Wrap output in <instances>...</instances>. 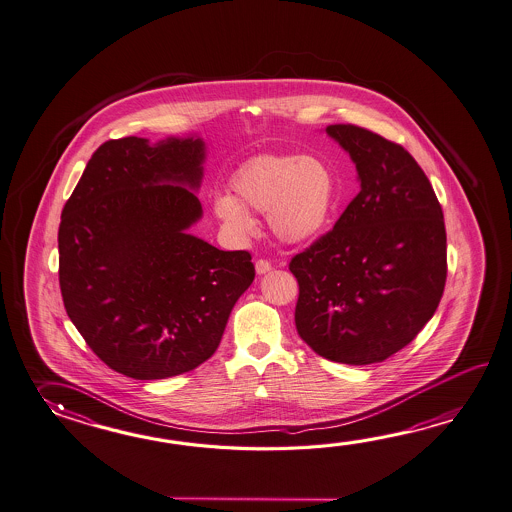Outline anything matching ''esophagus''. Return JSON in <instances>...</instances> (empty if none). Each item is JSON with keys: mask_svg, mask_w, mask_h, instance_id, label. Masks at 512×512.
<instances>
[{"mask_svg": "<svg viewBox=\"0 0 512 512\" xmlns=\"http://www.w3.org/2000/svg\"><path fill=\"white\" fill-rule=\"evenodd\" d=\"M270 270H272V264H270V262L264 261V259L255 262V272H257V275H266Z\"/></svg>", "mask_w": 512, "mask_h": 512, "instance_id": "1", "label": "esophagus"}]
</instances>
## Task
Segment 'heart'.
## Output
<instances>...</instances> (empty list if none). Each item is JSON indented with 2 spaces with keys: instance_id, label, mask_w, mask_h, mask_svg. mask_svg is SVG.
<instances>
[{
  "instance_id": "1",
  "label": "heart",
  "mask_w": 512,
  "mask_h": 512,
  "mask_svg": "<svg viewBox=\"0 0 512 512\" xmlns=\"http://www.w3.org/2000/svg\"><path fill=\"white\" fill-rule=\"evenodd\" d=\"M228 193L213 200L220 224L237 239L255 233L250 211L266 213L268 226L286 244L319 239L334 222L339 186L330 164L304 155H262L244 162Z\"/></svg>"
}]
</instances>
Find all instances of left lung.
Instances as JSON below:
<instances>
[{"label": "left lung", "instance_id": "8db88e82", "mask_svg": "<svg viewBox=\"0 0 512 512\" xmlns=\"http://www.w3.org/2000/svg\"><path fill=\"white\" fill-rule=\"evenodd\" d=\"M324 131L352 158L359 193L334 230L290 262L299 282L295 326L324 359L381 363L419 334L441 301L443 211L403 147L350 124Z\"/></svg>", "mask_w": 512, "mask_h": 512}]
</instances>
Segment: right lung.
<instances>
[{"mask_svg": "<svg viewBox=\"0 0 512 512\" xmlns=\"http://www.w3.org/2000/svg\"><path fill=\"white\" fill-rule=\"evenodd\" d=\"M204 160L197 135L109 140L63 208L65 310L94 354L124 376L166 379L208 361L255 279L248 251L189 233L202 219Z\"/></svg>", "mask_w": 512, "mask_h": 512, "instance_id": "obj_1", "label": "right lung"}]
</instances>
